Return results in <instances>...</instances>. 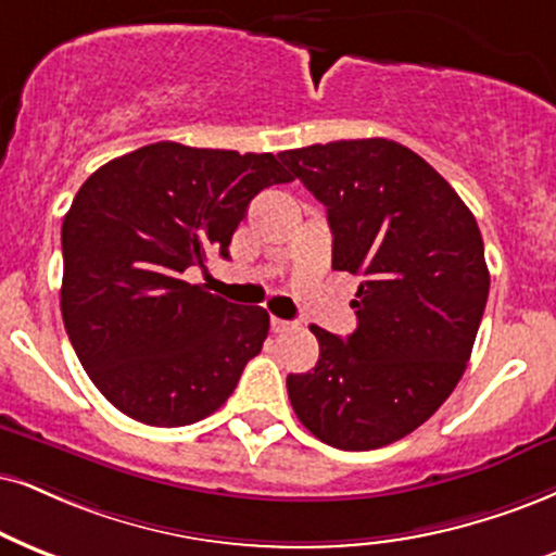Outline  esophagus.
Here are the masks:
<instances>
[{
    "mask_svg": "<svg viewBox=\"0 0 556 556\" xmlns=\"http://www.w3.org/2000/svg\"><path fill=\"white\" fill-rule=\"evenodd\" d=\"M293 327V321H289V319H278V317H273L270 319V330L276 332V334H280V332H289Z\"/></svg>",
    "mask_w": 556,
    "mask_h": 556,
    "instance_id": "34e87169",
    "label": "esophagus"
}]
</instances>
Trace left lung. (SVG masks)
Returning a JSON list of instances; mask_svg holds the SVG:
<instances>
[{
	"mask_svg": "<svg viewBox=\"0 0 556 556\" xmlns=\"http://www.w3.org/2000/svg\"><path fill=\"white\" fill-rule=\"evenodd\" d=\"M278 160L325 203L334 270L361 278L353 334L309 327L319 361L289 374L291 407L321 443L381 448L420 428L467 368L490 293L477 218L396 141L312 143Z\"/></svg>",
	"mask_w": 556,
	"mask_h": 556,
	"instance_id": "left-lung-1",
	"label": "left lung"
}]
</instances>
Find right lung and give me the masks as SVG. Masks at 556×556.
<instances>
[{
    "label": "right lung",
    "instance_id": "right-lung-1",
    "mask_svg": "<svg viewBox=\"0 0 556 556\" xmlns=\"http://www.w3.org/2000/svg\"><path fill=\"white\" fill-rule=\"evenodd\" d=\"M291 180L273 154L175 141L87 177L61 226V317L87 376L123 415L180 428L229 400L270 317L182 273L229 257L252 198Z\"/></svg>",
    "mask_w": 556,
    "mask_h": 556
}]
</instances>
